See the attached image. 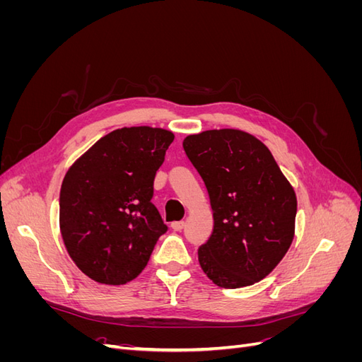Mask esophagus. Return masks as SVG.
<instances>
[{
	"label": "esophagus",
	"instance_id": "34e87169",
	"mask_svg": "<svg viewBox=\"0 0 362 362\" xmlns=\"http://www.w3.org/2000/svg\"><path fill=\"white\" fill-rule=\"evenodd\" d=\"M170 228L173 229V231H181V229L184 228V222H172Z\"/></svg>",
	"mask_w": 362,
	"mask_h": 362
}]
</instances>
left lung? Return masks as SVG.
<instances>
[{
    "label": "left lung",
    "instance_id": "obj_1",
    "mask_svg": "<svg viewBox=\"0 0 362 362\" xmlns=\"http://www.w3.org/2000/svg\"><path fill=\"white\" fill-rule=\"evenodd\" d=\"M182 148L213 210V233L198 249L204 273L222 288L266 278L287 254L298 211L294 190L270 151L240 129L187 136Z\"/></svg>",
    "mask_w": 362,
    "mask_h": 362
}]
</instances>
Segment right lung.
I'll return each instance as SVG.
<instances>
[{
	"label": "right lung",
	"instance_id": "obj_1",
	"mask_svg": "<svg viewBox=\"0 0 362 362\" xmlns=\"http://www.w3.org/2000/svg\"><path fill=\"white\" fill-rule=\"evenodd\" d=\"M172 141L161 128L115 129L64 175L60 231L69 257L90 279L122 286L146 267L168 231L151 199Z\"/></svg>",
	"mask_w": 362,
	"mask_h": 362
}]
</instances>
